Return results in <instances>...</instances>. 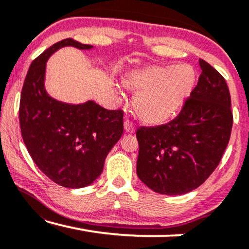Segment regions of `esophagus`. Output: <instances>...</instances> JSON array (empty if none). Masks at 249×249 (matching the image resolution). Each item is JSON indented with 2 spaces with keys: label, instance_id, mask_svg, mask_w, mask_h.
Here are the masks:
<instances>
[{
  "label": "esophagus",
  "instance_id": "esophagus-1",
  "mask_svg": "<svg viewBox=\"0 0 249 249\" xmlns=\"http://www.w3.org/2000/svg\"><path fill=\"white\" fill-rule=\"evenodd\" d=\"M124 127L125 132H129V134H132V132L135 131V125L132 124V122H130L129 120H125L124 121Z\"/></svg>",
  "mask_w": 249,
  "mask_h": 249
}]
</instances>
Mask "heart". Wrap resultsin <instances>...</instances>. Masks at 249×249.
Masks as SVG:
<instances>
[{
	"label": "heart",
	"mask_w": 249,
	"mask_h": 249,
	"mask_svg": "<svg viewBox=\"0 0 249 249\" xmlns=\"http://www.w3.org/2000/svg\"><path fill=\"white\" fill-rule=\"evenodd\" d=\"M195 83V70L189 64L136 69L124 79V86L137 93L135 111L147 124H161L172 117L192 93Z\"/></svg>",
	"instance_id": "heart-1"
}]
</instances>
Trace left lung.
<instances>
[{
	"mask_svg": "<svg viewBox=\"0 0 249 249\" xmlns=\"http://www.w3.org/2000/svg\"><path fill=\"white\" fill-rule=\"evenodd\" d=\"M202 73L179 114L168 124L141 127L137 176L163 195H182L199 187L219 165L232 129L226 80L199 59Z\"/></svg>",
	"mask_w": 249,
	"mask_h": 249,
	"instance_id": "1",
	"label": "left lung"
}]
</instances>
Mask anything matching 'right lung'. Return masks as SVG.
<instances>
[{"label": "right lung", "mask_w": 249, "mask_h": 249, "mask_svg": "<svg viewBox=\"0 0 249 249\" xmlns=\"http://www.w3.org/2000/svg\"><path fill=\"white\" fill-rule=\"evenodd\" d=\"M90 50L72 38L57 42L30 64L20 96L19 121L23 142L44 175L66 188L93 183L124 132V112L107 110L93 101L68 104L44 87L46 61L61 47Z\"/></svg>", "instance_id": "add662e5"}]
</instances>
